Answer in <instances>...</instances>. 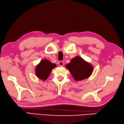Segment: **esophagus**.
Segmentation results:
<instances>
[{"instance_id":"34e87169","label":"esophagus","mask_w":124,"mask_h":124,"mask_svg":"<svg viewBox=\"0 0 124 124\" xmlns=\"http://www.w3.org/2000/svg\"><path fill=\"white\" fill-rule=\"evenodd\" d=\"M58 64H59V65L60 66H62L64 65V62H63L62 61H59Z\"/></svg>"}]
</instances>
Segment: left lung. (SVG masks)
I'll use <instances>...</instances> for the list:
<instances>
[{
    "label": "left lung",
    "mask_w": 124,
    "mask_h": 124,
    "mask_svg": "<svg viewBox=\"0 0 124 124\" xmlns=\"http://www.w3.org/2000/svg\"><path fill=\"white\" fill-rule=\"evenodd\" d=\"M66 67L70 70L74 79L76 81L87 79L92 74L93 66L85 62L82 58L77 56L73 58Z\"/></svg>",
    "instance_id": "8db88e82"
}]
</instances>
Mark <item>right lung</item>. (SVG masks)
<instances>
[{
	"instance_id": "obj_1",
	"label": "right lung",
	"mask_w": 124,
	"mask_h": 124,
	"mask_svg": "<svg viewBox=\"0 0 124 124\" xmlns=\"http://www.w3.org/2000/svg\"><path fill=\"white\" fill-rule=\"evenodd\" d=\"M56 65L51 63L46 59L42 60L36 67V75L40 79L45 80L49 77L53 69Z\"/></svg>"
}]
</instances>
